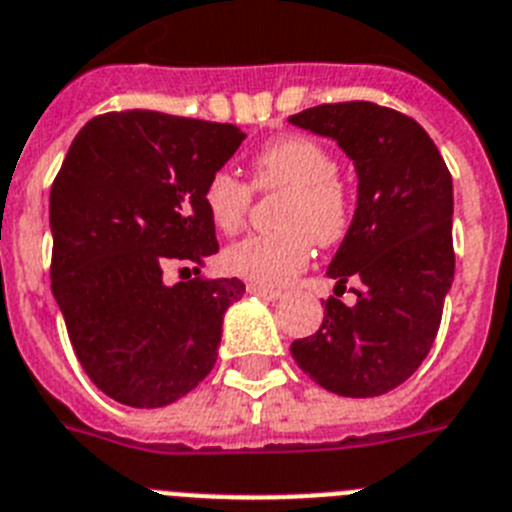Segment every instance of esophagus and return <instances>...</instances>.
I'll list each match as a JSON object with an SVG mask.
<instances>
[{"instance_id": "obj_1", "label": "esophagus", "mask_w": 512, "mask_h": 512, "mask_svg": "<svg viewBox=\"0 0 512 512\" xmlns=\"http://www.w3.org/2000/svg\"><path fill=\"white\" fill-rule=\"evenodd\" d=\"M247 293H252V296H260V299H265V301L281 299V291H273V288H265V286H255V283H250V286H247Z\"/></svg>"}]
</instances>
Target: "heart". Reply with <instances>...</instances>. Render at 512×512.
<instances>
[{"label": "heart", "mask_w": 512, "mask_h": 512, "mask_svg": "<svg viewBox=\"0 0 512 512\" xmlns=\"http://www.w3.org/2000/svg\"><path fill=\"white\" fill-rule=\"evenodd\" d=\"M260 190H286L278 224L283 229L250 234L224 250V268L255 286H283L306 268L311 239L322 247L337 244L350 219L353 203L348 188L337 180V157L309 136H286L262 146L252 159ZM252 188L234 172H213L203 185L208 219L231 234L247 219Z\"/></svg>", "instance_id": "obj_1"}]
</instances>
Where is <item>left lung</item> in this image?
I'll use <instances>...</instances> for the list:
<instances>
[{
	"mask_svg": "<svg viewBox=\"0 0 512 512\" xmlns=\"http://www.w3.org/2000/svg\"><path fill=\"white\" fill-rule=\"evenodd\" d=\"M288 121L337 141L358 175V201L327 275L355 281V304H324L322 327L293 340L309 379L340 397L397 389L433 348L453 283V182L410 115L376 102L319 105Z\"/></svg>",
	"mask_w": 512,
	"mask_h": 512,
	"instance_id": "1",
	"label": "left lung"
}]
</instances>
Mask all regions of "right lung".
Here are the masks:
<instances>
[{
	"mask_svg": "<svg viewBox=\"0 0 512 512\" xmlns=\"http://www.w3.org/2000/svg\"><path fill=\"white\" fill-rule=\"evenodd\" d=\"M244 133L157 110L105 113L71 141L51 188V288L95 386L128 407H164L211 373L237 278L164 281L219 252L203 185ZM190 270V268H182Z\"/></svg>",
	"mask_w": 512,
	"mask_h": 512,
	"instance_id": "1",
	"label": "right lung"
}]
</instances>
